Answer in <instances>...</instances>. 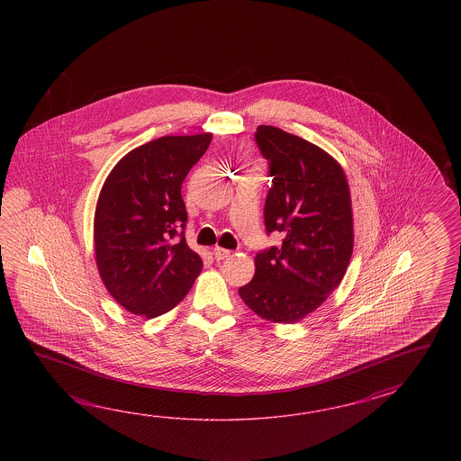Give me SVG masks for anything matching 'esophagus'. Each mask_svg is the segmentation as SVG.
<instances>
[{"instance_id":"esophagus-1","label":"esophagus","mask_w":461,"mask_h":461,"mask_svg":"<svg viewBox=\"0 0 461 461\" xmlns=\"http://www.w3.org/2000/svg\"><path fill=\"white\" fill-rule=\"evenodd\" d=\"M212 254H214V258H216V260H224L227 257H230V250L222 249V247H216V249L212 250Z\"/></svg>"}]
</instances>
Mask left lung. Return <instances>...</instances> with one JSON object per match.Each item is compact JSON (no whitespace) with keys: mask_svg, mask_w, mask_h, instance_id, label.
Masks as SVG:
<instances>
[{"mask_svg":"<svg viewBox=\"0 0 461 461\" xmlns=\"http://www.w3.org/2000/svg\"><path fill=\"white\" fill-rule=\"evenodd\" d=\"M255 143L268 161L267 234L282 245L255 255L244 303L272 323H296L341 284L353 254L351 196L343 167L321 148L280 128L260 125Z\"/></svg>","mask_w":461,"mask_h":461,"instance_id":"1","label":"left lung"}]
</instances>
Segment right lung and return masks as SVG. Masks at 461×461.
<instances>
[{"label": "right lung", "mask_w": 461, "mask_h": 461, "mask_svg": "<svg viewBox=\"0 0 461 461\" xmlns=\"http://www.w3.org/2000/svg\"><path fill=\"white\" fill-rule=\"evenodd\" d=\"M211 140V133L161 137L135 148L100 191L94 221L98 272L110 294L131 313H167L201 274L203 260L185 237L181 186Z\"/></svg>", "instance_id": "1"}]
</instances>
